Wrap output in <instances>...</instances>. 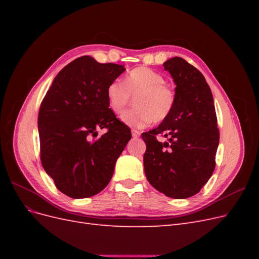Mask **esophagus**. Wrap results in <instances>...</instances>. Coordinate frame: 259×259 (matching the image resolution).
<instances>
[{
	"mask_svg": "<svg viewBox=\"0 0 259 259\" xmlns=\"http://www.w3.org/2000/svg\"><path fill=\"white\" fill-rule=\"evenodd\" d=\"M132 136L134 137V138H138L140 136V133L138 131H136V130H133L132 131Z\"/></svg>",
	"mask_w": 259,
	"mask_h": 259,
	"instance_id": "obj_1",
	"label": "esophagus"
}]
</instances>
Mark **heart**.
I'll use <instances>...</instances> for the list:
<instances>
[{
	"label": "heart",
	"mask_w": 259,
	"mask_h": 259,
	"mask_svg": "<svg viewBox=\"0 0 259 259\" xmlns=\"http://www.w3.org/2000/svg\"><path fill=\"white\" fill-rule=\"evenodd\" d=\"M108 106L122 114L135 98V109L125 112L122 121L128 126L144 128L151 123L165 121L176 105V93L162 74L147 67L131 70L124 82L114 80L106 90Z\"/></svg>",
	"instance_id": "b5f03b06"
}]
</instances>
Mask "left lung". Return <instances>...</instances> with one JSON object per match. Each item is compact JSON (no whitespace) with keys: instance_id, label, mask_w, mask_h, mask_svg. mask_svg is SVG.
Returning a JSON list of instances; mask_svg holds the SVG:
<instances>
[{"instance_id":"8db88e82","label":"left lung","mask_w":259,"mask_h":259,"mask_svg":"<svg viewBox=\"0 0 259 259\" xmlns=\"http://www.w3.org/2000/svg\"><path fill=\"white\" fill-rule=\"evenodd\" d=\"M176 84L173 112L143 133L145 174L152 187L173 199L197 194L215 169L219 131L213 95L199 70L180 57L163 64ZM156 135L169 137L161 143Z\"/></svg>"}]
</instances>
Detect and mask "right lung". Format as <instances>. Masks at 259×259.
I'll return each instance as SVG.
<instances>
[{
  "instance_id": "add662e5",
  "label": "right lung",
  "mask_w": 259,
  "mask_h": 259,
  "mask_svg": "<svg viewBox=\"0 0 259 259\" xmlns=\"http://www.w3.org/2000/svg\"><path fill=\"white\" fill-rule=\"evenodd\" d=\"M125 71L82 56L62 68L38 111L41 162L57 189L73 199L90 198L111 180L115 162L132 137L108 106V85ZM98 128H107L96 141Z\"/></svg>"
}]
</instances>
